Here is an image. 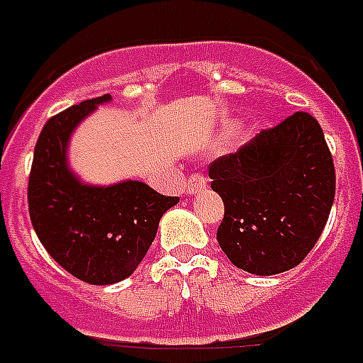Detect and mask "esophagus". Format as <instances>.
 Returning a JSON list of instances; mask_svg holds the SVG:
<instances>
[{"instance_id":"esophagus-1","label":"esophagus","mask_w":363,"mask_h":363,"mask_svg":"<svg viewBox=\"0 0 363 363\" xmlns=\"http://www.w3.org/2000/svg\"><path fill=\"white\" fill-rule=\"evenodd\" d=\"M208 185V179L204 176H200V174H193L189 179H187V184H185V193L187 195H195L199 191H202Z\"/></svg>"}]
</instances>
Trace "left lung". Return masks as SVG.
<instances>
[{"label":"left lung","mask_w":363,"mask_h":363,"mask_svg":"<svg viewBox=\"0 0 363 363\" xmlns=\"http://www.w3.org/2000/svg\"><path fill=\"white\" fill-rule=\"evenodd\" d=\"M208 170L225 204L217 242L236 268L281 274L315 247L332 210L335 170L311 114L289 116Z\"/></svg>","instance_id":"8db88e82"}]
</instances>
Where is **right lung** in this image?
Instances as JSON below:
<instances>
[{
    "label": "right lung",
    "mask_w": 363,
    "mask_h": 363,
    "mask_svg": "<svg viewBox=\"0 0 363 363\" xmlns=\"http://www.w3.org/2000/svg\"><path fill=\"white\" fill-rule=\"evenodd\" d=\"M110 99L106 94L84 101L46 121L28 184L37 238L63 269L89 285L127 279L146 257L164 211L179 202L136 179L89 185L72 172L67 161L72 131Z\"/></svg>",
    "instance_id": "obj_1"
}]
</instances>
